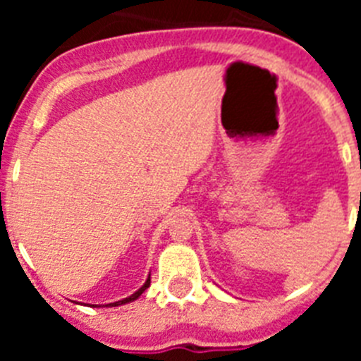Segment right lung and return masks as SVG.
Here are the masks:
<instances>
[{
	"mask_svg": "<svg viewBox=\"0 0 361 361\" xmlns=\"http://www.w3.org/2000/svg\"><path fill=\"white\" fill-rule=\"evenodd\" d=\"M148 288H149V279L146 280V283H145V286H142V288L139 289V291H135V293H133L132 296H128V298L121 300V302H116V304H108V305H114V307H116V305H123V304H128V302H133V300H137V298H139V296H141L142 293H145L146 289H148Z\"/></svg>",
	"mask_w": 361,
	"mask_h": 361,
	"instance_id": "add662e5",
	"label": "right lung"
}]
</instances>
